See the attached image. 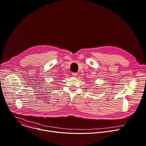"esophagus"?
Listing matches in <instances>:
<instances>
[{
  "label": "esophagus",
  "instance_id": "esophagus-1",
  "mask_svg": "<svg viewBox=\"0 0 146 146\" xmlns=\"http://www.w3.org/2000/svg\"><path fill=\"white\" fill-rule=\"evenodd\" d=\"M77 73H72V76L74 77H76L77 76Z\"/></svg>",
  "mask_w": 146,
  "mask_h": 146
}]
</instances>
